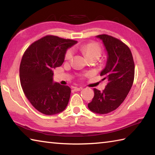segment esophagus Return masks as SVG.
I'll list each match as a JSON object with an SVG mask.
<instances>
[{"instance_id":"34e87169","label":"esophagus","mask_w":155,"mask_h":155,"mask_svg":"<svg viewBox=\"0 0 155 155\" xmlns=\"http://www.w3.org/2000/svg\"><path fill=\"white\" fill-rule=\"evenodd\" d=\"M83 90L82 87H75L74 88V91H81V90Z\"/></svg>"}]
</instances>
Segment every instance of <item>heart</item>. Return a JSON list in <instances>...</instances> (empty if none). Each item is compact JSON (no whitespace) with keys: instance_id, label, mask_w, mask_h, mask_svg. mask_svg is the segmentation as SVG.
Listing matches in <instances>:
<instances>
[{"instance_id":"1","label":"heart","mask_w":155,"mask_h":155,"mask_svg":"<svg viewBox=\"0 0 155 155\" xmlns=\"http://www.w3.org/2000/svg\"><path fill=\"white\" fill-rule=\"evenodd\" d=\"M80 48L83 53L85 54V55L87 57V58L94 55L98 56L99 57L101 56L102 52L101 46L98 45V44H97L96 42H94V41L82 44V45L81 46ZM72 50H68L66 53H65V59L66 60H70L72 57Z\"/></svg>"}]
</instances>
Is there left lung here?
Here are the masks:
<instances>
[{"mask_svg": "<svg viewBox=\"0 0 155 155\" xmlns=\"http://www.w3.org/2000/svg\"><path fill=\"white\" fill-rule=\"evenodd\" d=\"M107 52L106 65L101 76L108 83L103 91L94 89V96L88 104L90 111L107 114L116 109L127 96L132 87L135 64L129 48L118 39L108 35H99Z\"/></svg>", "mask_w": 155, "mask_h": 155, "instance_id": "left-lung-1", "label": "left lung"}]
</instances>
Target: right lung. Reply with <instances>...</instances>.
Here are the masks:
<instances>
[{"mask_svg": "<svg viewBox=\"0 0 155 155\" xmlns=\"http://www.w3.org/2000/svg\"><path fill=\"white\" fill-rule=\"evenodd\" d=\"M77 43L47 35L33 43L23 54L20 66L21 86L31 104L41 114L54 115L66 108L71 90L53 82V70L61 66L67 50Z\"/></svg>", "mask_w": 155, "mask_h": 155, "instance_id": "add662e5", "label": "right lung"}]
</instances>
